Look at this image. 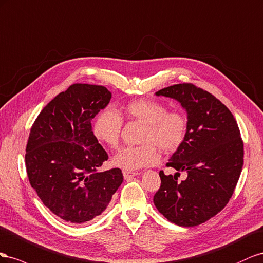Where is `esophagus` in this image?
I'll list each match as a JSON object with an SVG mask.
<instances>
[{
  "instance_id": "1",
  "label": "esophagus",
  "mask_w": 263,
  "mask_h": 263,
  "mask_svg": "<svg viewBox=\"0 0 263 263\" xmlns=\"http://www.w3.org/2000/svg\"><path fill=\"white\" fill-rule=\"evenodd\" d=\"M139 175L138 172H127V171H123V177L125 181H129L132 177Z\"/></svg>"
}]
</instances>
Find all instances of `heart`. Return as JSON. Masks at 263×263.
Wrapping results in <instances>:
<instances>
[{
	"label": "heart",
	"mask_w": 263,
	"mask_h": 263,
	"mask_svg": "<svg viewBox=\"0 0 263 263\" xmlns=\"http://www.w3.org/2000/svg\"><path fill=\"white\" fill-rule=\"evenodd\" d=\"M125 117L144 124L138 146H124L114 156L112 164L124 171H137L157 163L159 148L163 152H173L183 143L187 130V120L178 111H166L160 101L137 99L125 104ZM123 124L122 116L114 109H104L92 123L95 138L111 148L119 145Z\"/></svg>",
	"instance_id": "heart-1"
}]
</instances>
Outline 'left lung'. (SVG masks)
Masks as SVG:
<instances>
[{"mask_svg": "<svg viewBox=\"0 0 263 263\" xmlns=\"http://www.w3.org/2000/svg\"><path fill=\"white\" fill-rule=\"evenodd\" d=\"M155 95L181 103L187 112V130L166 164L177 173L160 172L154 205L171 222L197 226L222 211L234 194L243 165V142L229 109L201 88L178 84ZM182 171L187 177L178 182Z\"/></svg>", "mask_w": 263, "mask_h": 263, "instance_id": "8db88e82", "label": "left lung"}]
</instances>
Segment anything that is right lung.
Returning a JSON list of instances; mask_svg holds the SVG:
<instances>
[{
	"label": "right lung",
	"instance_id": "right-lung-1",
	"mask_svg": "<svg viewBox=\"0 0 263 263\" xmlns=\"http://www.w3.org/2000/svg\"><path fill=\"white\" fill-rule=\"evenodd\" d=\"M110 99L106 87L73 84L42 110L29 133V183L43 204L69 223L101 215L123 182L120 168L98 171L108 154L93 136L91 120Z\"/></svg>",
	"mask_w": 263,
	"mask_h": 263
}]
</instances>
